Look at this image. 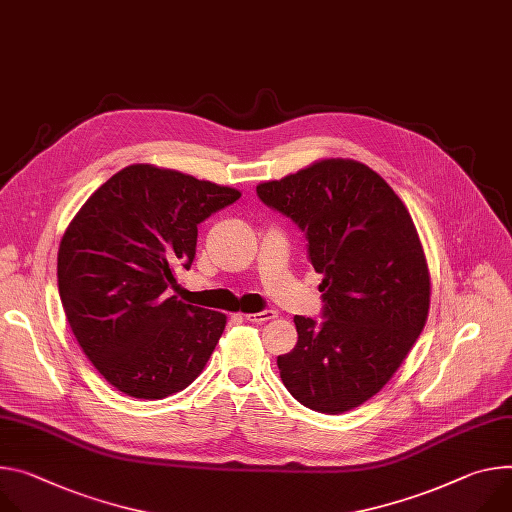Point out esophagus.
Wrapping results in <instances>:
<instances>
[{
  "label": "esophagus",
  "instance_id": "obj_1",
  "mask_svg": "<svg viewBox=\"0 0 512 512\" xmlns=\"http://www.w3.org/2000/svg\"><path fill=\"white\" fill-rule=\"evenodd\" d=\"M277 314L273 312V310H261V312H253V314H245V318L249 320V322H257V324H261V322H267V320H273Z\"/></svg>",
  "mask_w": 512,
  "mask_h": 512
}]
</instances>
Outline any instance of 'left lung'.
<instances>
[{
    "label": "left lung",
    "mask_w": 512,
    "mask_h": 512,
    "mask_svg": "<svg viewBox=\"0 0 512 512\" xmlns=\"http://www.w3.org/2000/svg\"><path fill=\"white\" fill-rule=\"evenodd\" d=\"M304 232L322 273V320L294 316L298 343L277 357L288 392L341 414L376 396L421 335L431 298L425 251L390 185L367 165L324 159L257 185Z\"/></svg>",
    "instance_id": "left-lung-1"
}]
</instances>
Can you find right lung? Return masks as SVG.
Segmentation results:
<instances>
[{
	"instance_id": "obj_1",
	"label": "right lung",
	"mask_w": 512,
	"mask_h": 512,
	"mask_svg": "<svg viewBox=\"0 0 512 512\" xmlns=\"http://www.w3.org/2000/svg\"><path fill=\"white\" fill-rule=\"evenodd\" d=\"M239 198L235 188L138 163L71 220L57 257L59 296L79 347L116 390L161 400L200 376L226 316L167 290L196 257L198 224Z\"/></svg>"
}]
</instances>
